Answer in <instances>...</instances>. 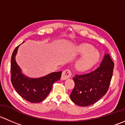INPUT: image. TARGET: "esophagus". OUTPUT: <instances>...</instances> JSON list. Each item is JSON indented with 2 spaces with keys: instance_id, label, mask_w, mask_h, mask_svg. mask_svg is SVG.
Listing matches in <instances>:
<instances>
[{
  "instance_id": "1",
  "label": "esophagus",
  "mask_w": 125,
  "mask_h": 125,
  "mask_svg": "<svg viewBox=\"0 0 125 125\" xmlns=\"http://www.w3.org/2000/svg\"><path fill=\"white\" fill-rule=\"evenodd\" d=\"M71 76V73L70 70H66L62 73V80H66L67 79L70 78Z\"/></svg>"
}]
</instances>
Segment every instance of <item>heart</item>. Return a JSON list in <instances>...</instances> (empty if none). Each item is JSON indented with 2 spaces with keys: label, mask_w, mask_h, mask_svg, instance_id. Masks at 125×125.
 Masks as SVG:
<instances>
[{
  "label": "heart",
  "mask_w": 125,
  "mask_h": 125,
  "mask_svg": "<svg viewBox=\"0 0 125 125\" xmlns=\"http://www.w3.org/2000/svg\"><path fill=\"white\" fill-rule=\"evenodd\" d=\"M77 55H82L75 63V68L79 71H87L95 65L100 58V53L90 44H82L74 48Z\"/></svg>",
  "instance_id": "b5f03b06"
}]
</instances>
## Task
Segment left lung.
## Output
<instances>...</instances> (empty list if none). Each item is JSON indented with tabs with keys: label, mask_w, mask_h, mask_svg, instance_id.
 I'll use <instances>...</instances> for the list:
<instances>
[{
	"label": "left lung",
	"mask_w": 125,
	"mask_h": 125,
	"mask_svg": "<svg viewBox=\"0 0 125 125\" xmlns=\"http://www.w3.org/2000/svg\"><path fill=\"white\" fill-rule=\"evenodd\" d=\"M114 66L110 55L105 52L98 68L88 73L73 77L75 86L70 94L73 102L85 107L98 101L108 90Z\"/></svg>",
	"instance_id": "1"
}]
</instances>
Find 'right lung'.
Segmentation results:
<instances>
[{
	"instance_id": "right-lung-1",
	"label": "right lung",
	"mask_w": 125,
	"mask_h": 125,
	"mask_svg": "<svg viewBox=\"0 0 125 125\" xmlns=\"http://www.w3.org/2000/svg\"><path fill=\"white\" fill-rule=\"evenodd\" d=\"M20 45L15 48L12 54L11 60V83L18 94L25 100L33 103H40L47 97L51 90L53 83L60 79L62 71L51 73L36 78L27 76L23 73L16 61V55Z\"/></svg>"
}]
</instances>
